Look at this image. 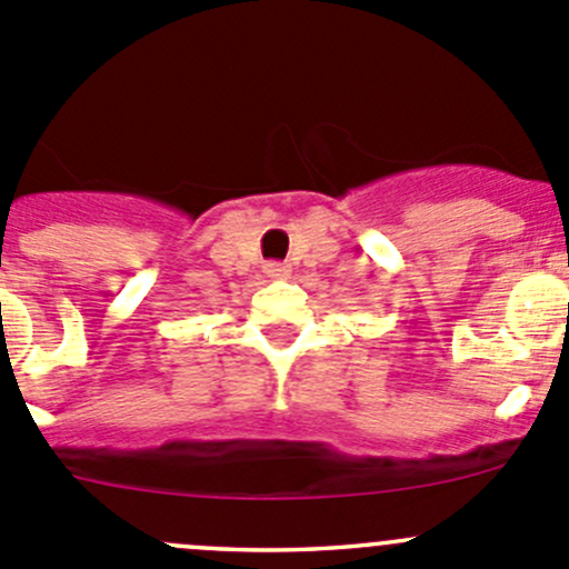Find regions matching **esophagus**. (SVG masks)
I'll list each match as a JSON object with an SVG mask.
<instances>
[{
	"instance_id": "esophagus-1",
	"label": "esophagus",
	"mask_w": 569,
	"mask_h": 569,
	"mask_svg": "<svg viewBox=\"0 0 569 569\" xmlns=\"http://www.w3.org/2000/svg\"><path fill=\"white\" fill-rule=\"evenodd\" d=\"M263 272H267L269 280H289L291 267H286V263H267V269H263Z\"/></svg>"
}]
</instances>
